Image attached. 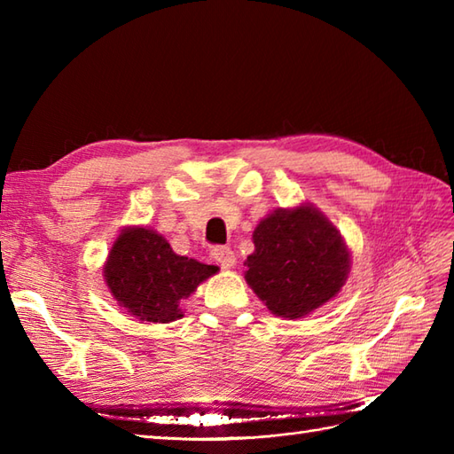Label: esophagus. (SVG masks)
Segmentation results:
<instances>
[{"label":"esophagus","mask_w":454,"mask_h":454,"mask_svg":"<svg viewBox=\"0 0 454 454\" xmlns=\"http://www.w3.org/2000/svg\"><path fill=\"white\" fill-rule=\"evenodd\" d=\"M212 257H215L224 269H232L236 265V254L226 246H218L212 249Z\"/></svg>","instance_id":"esophagus-1"}]
</instances>
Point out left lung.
Instances as JSON below:
<instances>
[{
    "instance_id": "left-lung-1",
    "label": "left lung",
    "mask_w": 454,
    "mask_h": 454,
    "mask_svg": "<svg viewBox=\"0 0 454 454\" xmlns=\"http://www.w3.org/2000/svg\"><path fill=\"white\" fill-rule=\"evenodd\" d=\"M246 281L273 314L302 317L341 291L351 255L341 234L312 205L277 208L254 230Z\"/></svg>"
}]
</instances>
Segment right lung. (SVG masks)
<instances>
[{
  "label": "right lung",
  "mask_w": 454,
  "mask_h": 454,
  "mask_svg": "<svg viewBox=\"0 0 454 454\" xmlns=\"http://www.w3.org/2000/svg\"><path fill=\"white\" fill-rule=\"evenodd\" d=\"M216 271L215 265L177 255L166 238L144 226L124 228L103 265L105 283L119 306L153 324L181 317V301Z\"/></svg>",
  "instance_id": "obj_1"
}]
</instances>
